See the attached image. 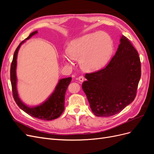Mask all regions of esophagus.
<instances>
[{
    "label": "esophagus",
    "instance_id": "1",
    "mask_svg": "<svg viewBox=\"0 0 154 154\" xmlns=\"http://www.w3.org/2000/svg\"><path fill=\"white\" fill-rule=\"evenodd\" d=\"M78 80L80 81L81 83L84 81V77H83V76H80L78 77Z\"/></svg>",
    "mask_w": 154,
    "mask_h": 154
}]
</instances>
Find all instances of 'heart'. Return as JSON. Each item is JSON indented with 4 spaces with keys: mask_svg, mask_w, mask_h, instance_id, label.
I'll list each match as a JSON object with an SVG mask.
<instances>
[{
    "mask_svg": "<svg viewBox=\"0 0 154 154\" xmlns=\"http://www.w3.org/2000/svg\"><path fill=\"white\" fill-rule=\"evenodd\" d=\"M113 51V41L105 32H94L85 35L71 42L67 48L69 57L80 60V66L87 72L96 71L109 62ZM68 63L71 61L64 57Z\"/></svg>",
    "mask_w": 154,
    "mask_h": 154,
    "instance_id": "heart-1",
    "label": "heart"
}]
</instances>
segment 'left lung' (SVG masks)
Masks as SVG:
<instances>
[{"label":"left lung","instance_id":"8db88e82","mask_svg":"<svg viewBox=\"0 0 154 154\" xmlns=\"http://www.w3.org/2000/svg\"><path fill=\"white\" fill-rule=\"evenodd\" d=\"M141 74L137 51L123 35L109 64L85 76L87 80L82 88L92 112L98 117H109L122 111L136 97Z\"/></svg>","mask_w":154,"mask_h":154}]
</instances>
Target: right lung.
I'll list each match as a JSON object with an SVG mask.
<instances>
[{
    "instance_id": "obj_1",
    "label": "right lung",
    "mask_w": 154,
    "mask_h": 154,
    "mask_svg": "<svg viewBox=\"0 0 154 154\" xmlns=\"http://www.w3.org/2000/svg\"><path fill=\"white\" fill-rule=\"evenodd\" d=\"M37 31L31 32L29 36L22 41L18 45L14 53L13 60L11 65L10 69V79L12 87L13 96L17 105L20 107L23 111L29 116L35 118L49 121L57 119L60 117L64 110L65 104V95L67 89L68 85L71 83L72 80L71 77L67 78H63L60 80L57 85L56 86L55 90L53 92L49 98L40 105L36 106L34 107H29L26 105L20 100L18 97L17 90V75H16V68H17V58L18 50H19L21 45L25 42V41L29 39L32 36L37 33Z\"/></svg>"
}]
</instances>
